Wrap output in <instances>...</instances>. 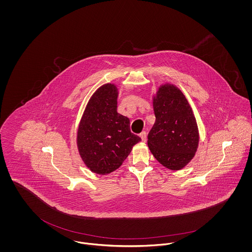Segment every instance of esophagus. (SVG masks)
<instances>
[{"label": "esophagus", "mask_w": 252, "mask_h": 252, "mask_svg": "<svg viewBox=\"0 0 252 252\" xmlns=\"http://www.w3.org/2000/svg\"><path fill=\"white\" fill-rule=\"evenodd\" d=\"M140 137L142 138V141H143V142H144V143L146 142V139H147V134H146V132H142V133L140 134Z\"/></svg>", "instance_id": "esophagus-1"}]
</instances>
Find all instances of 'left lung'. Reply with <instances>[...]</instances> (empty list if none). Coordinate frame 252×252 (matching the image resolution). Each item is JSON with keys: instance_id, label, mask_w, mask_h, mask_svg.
<instances>
[{"instance_id": "1", "label": "left lung", "mask_w": 252, "mask_h": 252, "mask_svg": "<svg viewBox=\"0 0 252 252\" xmlns=\"http://www.w3.org/2000/svg\"><path fill=\"white\" fill-rule=\"evenodd\" d=\"M156 122L147 138L157 160L170 170H180L194 157L199 134L186 97L175 85H161L153 98Z\"/></svg>"}]
</instances>
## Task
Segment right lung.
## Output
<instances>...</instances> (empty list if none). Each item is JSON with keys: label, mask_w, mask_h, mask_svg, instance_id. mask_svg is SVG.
<instances>
[{"label": "right lung", "mask_w": 252, "mask_h": 252, "mask_svg": "<svg viewBox=\"0 0 252 252\" xmlns=\"http://www.w3.org/2000/svg\"><path fill=\"white\" fill-rule=\"evenodd\" d=\"M118 89L101 86L91 97L77 130V147L86 166L107 175L120 167L141 138L130 131L129 119L117 112Z\"/></svg>", "instance_id": "right-lung-1"}]
</instances>
